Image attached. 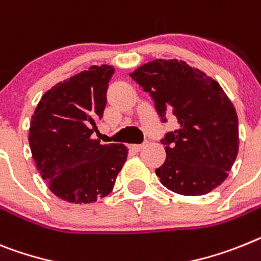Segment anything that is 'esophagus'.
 Returning <instances> with one entry per match:
<instances>
[{
	"mask_svg": "<svg viewBox=\"0 0 261 261\" xmlns=\"http://www.w3.org/2000/svg\"><path fill=\"white\" fill-rule=\"evenodd\" d=\"M146 142H144V144H139V145H130L129 148L132 149V150H135V152H140L142 148H144V145H145Z\"/></svg>",
	"mask_w": 261,
	"mask_h": 261,
	"instance_id": "obj_1",
	"label": "esophagus"
}]
</instances>
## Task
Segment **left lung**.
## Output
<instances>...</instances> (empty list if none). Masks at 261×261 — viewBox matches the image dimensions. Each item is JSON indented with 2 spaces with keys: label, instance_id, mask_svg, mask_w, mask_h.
I'll list each match as a JSON object with an SVG mask.
<instances>
[{
  "label": "left lung",
  "instance_id": "8db88e82",
  "mask_svg": "<svg viewBox=\"0 0 261 261\" xmlns=\"http://www.w3.org/2000/svg\"><path fill=\"white\" fill-rule=\"evenodd\" d=\"M130 77L148 92L166 122L179 124L161 142L166 160L155 170L161 184L181 195H204L228 175L239 150L238 115L218 82L186 62L155 59Z\"/></svg>",
  "mask_w": 261,
  "mask_h": 261
}]
</instances>
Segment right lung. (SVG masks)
<instances>
[{"label":"right lung","mask_w":261,"mask_h":261,"mask_svg":"<svg viewBox=\"0 0 261 261\" xmlns=\"http://www.w3.org/2000/svg\"><path fill=\"white\" fill-rule=\"evenodd\" d=\"M115 68L92 66L44 93L31 117L29 144L42 178L58 198L92 203L112 191L126 161L122 144L92 139Z\"/></svg>","instance_id":"1"}]
</instances>
